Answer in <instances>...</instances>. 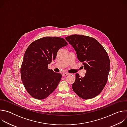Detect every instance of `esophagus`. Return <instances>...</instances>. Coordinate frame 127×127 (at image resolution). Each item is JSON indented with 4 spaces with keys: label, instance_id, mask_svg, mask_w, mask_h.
I'll use <instances>...</instances> for the list:
<instances>
[{
    "label": "esophagus",
    "instance_id": "obj_1",
    "mask_svg": "<svg viewBox=\"0 0 127 127\" xmlns=\"http://www.w3.org/2000/svg\"><path fill=\"white\" fill-rule=\"evenodd\" d=\"M69 73H63V74H62V76H67V75H69Z\"/></svg>",
    "mask_w": 127,
    "mask_h": 127
}]
</instances>
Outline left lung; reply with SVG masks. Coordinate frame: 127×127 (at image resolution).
Listing matches in <instances>:
<instances>
[{
    "mask_svg": "<svg viewBox=\"0 0 127 127\" xmlns=\"http://www.w3.org/2000/svg\"><path fill=\"white\" fill-rule=\"evenodd\" d=\"M65 39L73 47L86 70L83 77L75 74L72 89L84 99L96 96L104 87L110 70V58L106 51L96 40L88 36L73 34Z\"/></svg>",
    "mask_w": 127,
    "mask_h": 127,
    "instance_id": "8db88e82",
    "label": "left lung"
}]
</instances>
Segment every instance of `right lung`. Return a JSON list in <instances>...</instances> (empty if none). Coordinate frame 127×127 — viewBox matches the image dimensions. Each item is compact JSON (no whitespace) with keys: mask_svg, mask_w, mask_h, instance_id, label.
<instances>
[{"mask_svg":"<svg viewBox=\"0 0 127 127\" xmlns=\"http://www.w3.org/2000/svg\"><path fill=\"white\" fill-rule=\"evenodd\" d=\"M68 45L62 38L46 37L32 43L24 54L21 68L23 83L33 98L43 99L55 90L62 75L48 69L58 50Z\"/></svg>","mask_w":127,"mask_h":127,"instance_id":"obj_1","label":"right lung"}]
</instances>
